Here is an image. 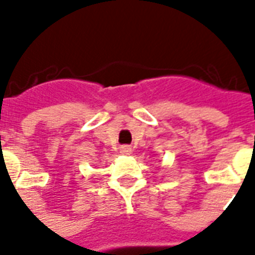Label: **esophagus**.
Instances as JSON below:
<instances>
[{
	"label": "esophagus",
	"instance_id": "34e87169",
	"mask_svg": "<svg viewBox=\"0 0 255 255\" xmlns=\"http://www.w3.org/2000/svg\"><path fill=\"white\" fill-rule=\"evenodd\" d=\"M131 147H128V145H122L120 147V153H123V155H128V153H131Z\"/></svg>",
	"mask_w": 255,
	"mask_h": 255
}]
</instances>
